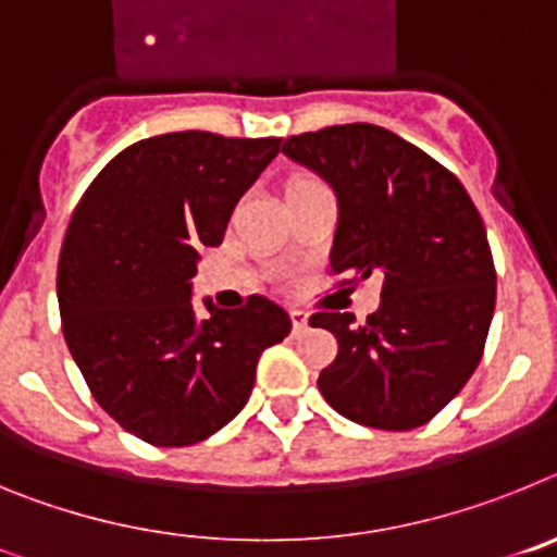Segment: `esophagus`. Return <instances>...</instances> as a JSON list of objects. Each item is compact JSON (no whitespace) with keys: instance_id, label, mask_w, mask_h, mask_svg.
Listing matches in <instances>:
<instances>
[{"instance_id":"34e87169","label":"esophagus","mask_w":557,"mask_h":557,"mask_svg":"<svg viewBox=\"0 0 557 557\" xmlns=\"http://www.w3.org/2000/svg\"><path fill=\"white\" fill-rule=\"evenodd\" d=\"M289 318H293V332L301 334L309 326V314L304 309H289Z\"/></svg>"}]
</instances>
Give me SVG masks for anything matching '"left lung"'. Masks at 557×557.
Masks as SVG:
<instances>
[{
    "mask_svg": "<svg viewBox=\"0 0 557 557\" xmlns=\"http://www.w3.org/2000/svg\"><path fill=\"white\" fill-rule=\"evenodd\" d=\"M284 156L334 186L337 287L382 275L366 323L314 312L337 337L318 376L329 405L362 426L407 432L449 405L480 366L496 307V268L480 211L455 172L379 125H332L284 139Z\"/></svg>",
    "mask_w": 557,
    "mask_h": 557,
    "instance_id": "left-lung-1",
    "label": "left lung"
}]
</instances>
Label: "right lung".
Wrapping results in <instances>:
<instances>
[{
	"mask_svg": "<svg viewBox=\"0 0 557 557\" xmlns=\"http://www.w3.org/2000/svg\"><path fill=\"white\" fill-rule=\"evenodd\" d=\"M282 139L181 131L113 156L77 200L61 259L66 346L97 405L164 449L206 441L243 410L264 348L293 329L264 295L198 321V250L223 243L236 200Z\"/></svg>",
	"mask_w": 557,
	"mask_h": 557,
	"instance_id": "add662e5",
	"label": "right lung"
}]
</instances>
